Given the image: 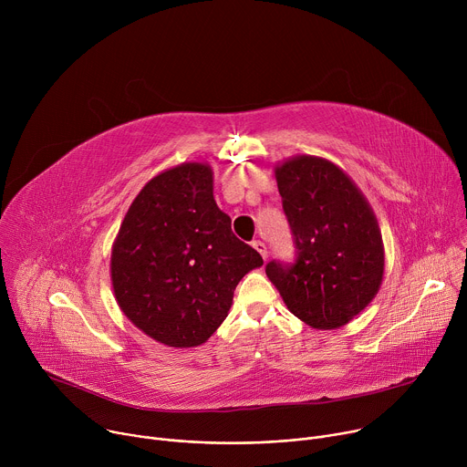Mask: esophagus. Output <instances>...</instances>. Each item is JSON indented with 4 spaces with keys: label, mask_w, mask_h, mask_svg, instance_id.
I'll list each match as a JSON object with an SVG mask.
<instances>
[{
    "label": "esophagus",
    "mask_w": 467,
    "mask_h": 467,
    "mask_svg": "<svg viewBox=\"0 0 467 467\" xmlns=\"http://www.w3.org/2000/svg\"><path fill=\"white\" fill-rule=\"evenodd\" d=\"M251 245L260 253V256L265 260V256H268V249H265V245H264V242H260V240H253L251 242Z\"/></svg>",
    "instance_id": "1"
}]
</instances>
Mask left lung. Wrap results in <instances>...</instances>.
I'll list each match as a JSON object with an SVG mask.
<instances>
[{
    "instance_id": "obj_1",
    "label": "left lung",
    "mask_w": 467,
    "mask_h": 467,
    "mask_svg": "<svg viewBox=\"0 0 467 467\" xmlns=\"http://www.w3.org/2000/svg\"><path fill=\"white\" fill-rule=\"evenodd\" d=\"M296 258L270 260L265 275L294 316L314 328L351 321L379 292L384 272L375 214L332 162L296 157L275 168Z\"/></svg>"
}]
</instances>
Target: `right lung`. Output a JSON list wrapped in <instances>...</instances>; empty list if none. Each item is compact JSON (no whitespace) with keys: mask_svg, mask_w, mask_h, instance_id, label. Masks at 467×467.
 Masks as SVG:
<instances>
[{"mask_svg":"<svg viewBox=\"0 0 467 467\" xmlns=\"http://www.w3.org/2000/svg\"><path fill=\"white\" fill-rule=\"evenodd\" d=\"M262 256L238 240L213 195V170L188 162L153 177L129 207L110 256L116 301L153 340L202 346Z\"/></svg>","mask_w":467,"mask_h":467,"instance_id":"add662e5","label":"right lung"}]
</instances>
